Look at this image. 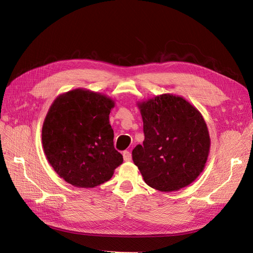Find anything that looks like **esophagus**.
Here are the masks:
<instances>
[{"label": "esophagus", "instance_id": "1", "mask_svg": "<svg viewBox=\"0 0 253 253\" xmlns=\"http://www.w3.org/2000/svg\"><path fill=\"white\" fill-rule=\"evenodd\" d=\"M122 155H124L125 162H131V160H132V155L128 151H125L124 153H122Z\"/></svg>", "mask_w": 253, "mask_h": 253}]
</instances>
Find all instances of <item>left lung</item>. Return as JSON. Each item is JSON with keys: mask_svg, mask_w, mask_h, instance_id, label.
<instances>
[{"mask_svg": "<svg viewBox=\"0 0 253 253\" xmlns=\"http://www.w3.org/2000/svg\"><path fill=\"white\" fill-rule=\"evenodd\" d=\"M144 140L132 152L148 186L163 192L193 182L208 159L210 136L202 114L182 97L163 94L138 103Z\"/></svg>", "mask_w": 253, "mask_h": 253, "instance_id": "1", "label": "left lung"}]
</instances>
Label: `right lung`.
Wrapping results in <instances>:
<instances>
[{"instance_id":"obj_1","label":"right lung","mask_w":253,"mask_h":253,"mask_svg":"<svg viewBox=\"0 0 253 253\" xmlns=\"http://www.w3.org/2000/svg\"><path fill=\"white\" fill-rule=\"evenodd\" d=\"M115 102L83 88L60 95L52 102L42 127L44 153L53 170L78 188L108 181L124 157L114 148L109 115Z\"/></svg>"}]
</instances>
